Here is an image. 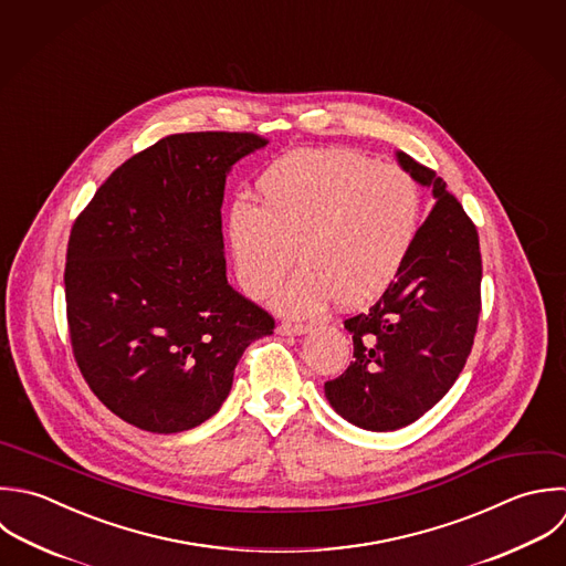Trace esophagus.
<instances>
[{
	"label": "esophagus",
	"instance_id": "34e87169",
	"mask_svg": "<svg viewBox=\"0 0 566 566\" xmlns=\"http://www.w3.org/2000/svg\"><path fill=\"white\" fill-rule=\"evenodd\" d=\"M308 331V326H304V324H291V322H282L280 326H277V333L280 335H302V333H306Z\"/></svg>",
	"mask_w": 566,
	"mask_h": 566
}]
</instances>
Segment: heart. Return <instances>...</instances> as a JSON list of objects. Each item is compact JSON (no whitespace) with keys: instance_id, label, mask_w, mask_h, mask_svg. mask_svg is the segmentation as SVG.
Returning a JSON list of instances; mask_svg holds the SVG:
<instances>
[{"instance_id":"heart-1","label":"heart","mask_w":566,"mask_h":566,"mask_svg":"<svg viewBox=\"0 0 566 566\" xmlns=\"http://www.w3.org/2000/svg\"><path fill=\"white\" fill-rule=\"evenodd\" d=\"M260 202L235 198L227 216L233 275L249 297L269 295L304 266L275 306L313 315L335 297L359 308L401 273L421 227V189L397 165L348 149H306L273 160L258 178Z\"/></svg>"}]
</instances>
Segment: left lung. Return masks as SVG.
Here are the masks:
<instances>
[{
  "label": "left lung",
  "instance_id": "left-lung-1",
  "mask_svg": "<svg viewBox=\"0 0 566 566\" xmlns=\"http://www.w3.org/2000/svg\"><path fill=\"white\" fill-rule=\"evenodd\" d=\"M401 167L437 198L390 289L344 322L353 361L324 384L350 423L388 432L410 426L454 386L472 353L481 315L479 231L434 169L397 154Z\"/></svg>",
  "mask_w": 566,
  "mask_h": 566
}]
</instances>
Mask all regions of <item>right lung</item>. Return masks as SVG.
<instances>
[{
  "mask_svg": "<svg viewBox=\"0 0 566 566\" xmlns=\"http://www.w3.org/2000/svg\"><path fill=\"white\" fill-rule=\"evenodd\" d=\"M269 140L171 134L134 154L76 216L65 253L74 361L98 401L154 434L191 430L227 399L273 315L227 282L224 180Z\"/></svg>",
  "mask_w": 566,
  "mask_h": 566,
  "instance_id": "obj_1",
  "label": "right lung"
}]
</instances>
